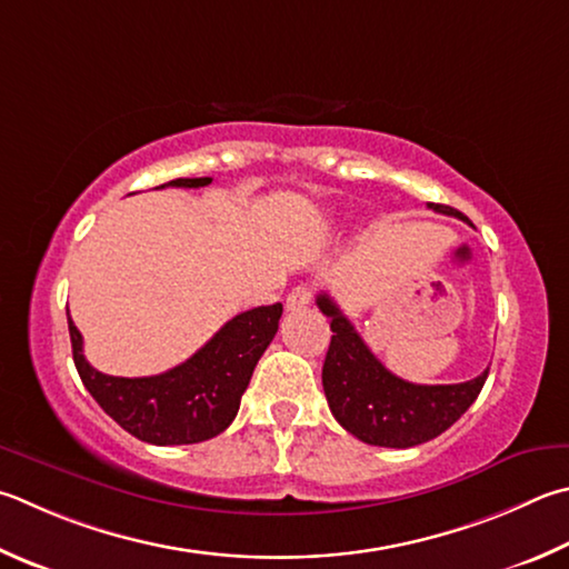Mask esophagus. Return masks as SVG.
Here are the masks:
<instances>
[{
	"label": "esophagus",
	"mask_w": 569,
	"mask_h": 569,
	"mask_svg": "<svg viewBox=\"0 0 569 569\" xmlns=\"http://www.w3.org/2000/svg\"><path fill=\"white\" fill-rule=\"evenodd\" d=\"M313 301V291L306 286H296L291 293L286 296V308L288 311H303V308Z\"/></svg>",
	"instance_id": "1"
}]
</instances>
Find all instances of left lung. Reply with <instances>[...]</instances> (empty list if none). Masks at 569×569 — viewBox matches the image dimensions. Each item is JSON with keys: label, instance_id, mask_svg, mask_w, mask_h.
<instances>
[{"label": "left lung", "instance_id": "obj_1", "mask_svg": "<svg viewBox=\"0 0 569 569\" xmlns=\"http://www.w3.org/2000/svg\"><path fill=\"white\" fill-rule=\"evenodd\" d=\"M430 209L462 219L450 206L430 203ZM316 303L330 318L333 330L323 363L328 406L340 426L358 440L380 448L420 446L446 432L480 396L488 370L452 386L408 383L370 353L328 293H318Z\"/></svg>", "mask_w": 569, "mask_h": 569}]
</instances>
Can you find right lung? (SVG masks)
<instances>
[{
  "mask_svg": "<svg viewBox=\"0 0 569 569\" xmlns=\"http://www.w3.org/2000/svg\"><path fill=\"white\" fill-rule=\"evenodd\" d=\"M209 183V177L173 179L157 189H201ZM281 313V303L239 313L186 363L149 378L99 373L84 358V340L69 311L67 320L81 383L107 416L151 446H191L216 438L231 426L258 358L276 336Z\"/></svg>",
  "mask_w": 569,
  "mask_h": 569,
  "instance_id": "1",
  "label": "right lung"
}]
</instances>
